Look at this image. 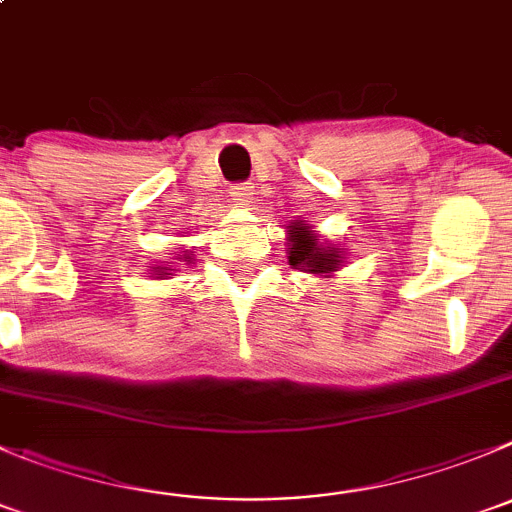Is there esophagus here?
<instances>
[{
    "instance_id": "obj_1",
    "label": "esophagus",
    "mask_w": 512,
    "mask_h": 512,
    "mask_svg": "<svg viewBox=\"0 0 512 512\" xmlns=\"http://www.w3.org/2000/svg\"><path fill=\"white\" fill-rule=\"evenodd\" d=\"M233 201H238L241 206H248L253 201V186L251 183H233L231 186Z\"/></svg>"
}]
</instances>
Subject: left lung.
Masks as SVG:
<instances>
[{
  "mask_svg": "<svg viewBox=\"0 0 512 512\" xmlns=\"http://www.w3.org/2000/svg\"><path fill=\"white\" fill-rule=\"evenodd\" d=\"M291 228V248H289V261L291 266H304L311 274H329L339 266V251H326L319 248V238L306 228V223H294Z\"/></svg>",
  "mask_w": 512,
  "mask_h": 512,
  "instance_id": "1",
  "label": "left lung"
}]
</instances>
